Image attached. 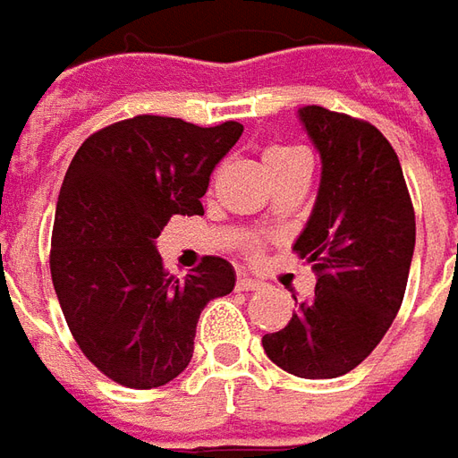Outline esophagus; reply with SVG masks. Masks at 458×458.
<instances>
[{
    "mask_svg": "<svg viewBox=\"0 0 458 458\" xmlns=\"http://www.w3.org/2000/svg\"><path fill=\"white\" fill-rule=\"evenodd\" d=\"M236 288H239V291H261V288H266V284L264 281H259V278H249V276H244V278L236 281Z\"/></svg>",
    "mask_w": 458,
    "mask_h": 458,
    "instance_id": "34e87169",
    "label": "esophagus"
}]
</instances>
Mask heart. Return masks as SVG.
Returning <instances> with one entry per match:
<instances>
[{
    "label": "heart",
    "mask_w": 458,
    "mask_h": 458,
    "mask_svg": "<svg viewBox=\"0 0 458 458\" xmlns=\"http://www.w3.org/2000/svg\"><path fill=\"white\" fill-rule=\"evenodd\" d=\"M298 152L301 150H296V148H271V150L264 155L266 167H271V165H278V162L288 160V157H293V155H298ZM259 251H261L259 242H251V244L246 246V254L251 256V259H256V256H259Z\"/></svg>",
    "instance_id": "1"
}]
</instances>
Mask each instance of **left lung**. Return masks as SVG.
<instances>
[{
    "instance_id": "1",
    "label": "left lung",
    "mask_w": 458,
    "mask_h": 458,
    "mask_svg": "<svg viewBox=\"0 0 458 458\" xmlns=\"http://www.w3.org/2000/svg\"><path fill=\"white\" fill-rule=\"evenodd\" d=\"M298 118L323 172L306 229L293 244L316 271V291L264 335L271 362L296 377L355 369L390 330L414 254V207L397 152L368 120L306 106Z\"/></svg>"
}]
</instances>
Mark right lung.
Returning a JSON list of instances; mask_svg holds the SVG:
<instances>
[{
  "label": "right lung",
  "instance_id": "obj_1",
  "mask_svg": "<svg viewBox=\"0 0 458 458\" xmlns=\"http://www.w3.org/2000/svg\"><path fill=\"white\" fill-rule=\"evenodd\" d=\"M135 115L93 132L68 165L51 234V281L68 330L96 368L132 390L162 387L194 352L204 306L234 291V266L204 256L172 276L155 239L174 214H204L209 174L242 138Z\"/></svg>",
  "mask_w": 458,
  "mask_h": 458
}]
</instances>
